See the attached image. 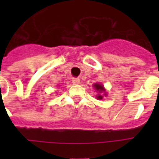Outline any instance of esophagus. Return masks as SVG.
<instances>
[{"label": "esophagus", "instance_id": "34e87169", "mask_svg": "<svg viewBox=\"0 0 159 159\" xmlns=\"http://www.w3.org/2000/svg\"><path fill=\"white\" fill-rule=\"evenodd\" d=\"M72 83L73 84H75V85H77V84H79L80 83V79L79 78H72Z\"/></svg>", "mask_w": 159, "mask_h": 159}]
</instances>
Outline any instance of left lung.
Wrapping results in <instances>:
<instances>
[{
	"label": "left lung",
	"mask_w": 159,
	"mask_h": 159,
	"mask_svg": "<svg viewBox=\"0 0 159 159\" xmlns=\"http://www.w3.org/2000/svg\"><path fill=\"white\" fill-rule=\"evenodd\" d=\"M93 88H94L95 90L98 91L99 93H104V95H106V89H104L103 85L99 84V83H95V84H93ZM96 98L98 100H102V99H103V95L98 93V95L96 96Z\"/></svg>",
	"instance_id": "obj_1"
}]
</instances>
